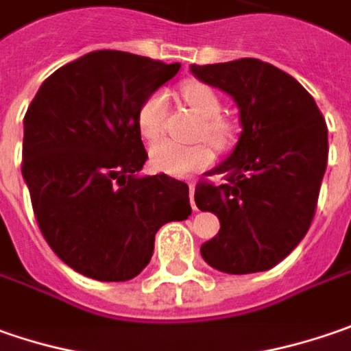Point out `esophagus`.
Returning <instances> with one entry per match:
<instances>
[{
  "label": "esophagus",
  "mask_w": 351,
  "mask_h": 351,
  "mask_svg": "<svg viewBox=\"0 0 351 351\" xmlns=\"http://www.w3.org/2000/svg\"><path fill=\"white\" fill-rule=\"evenodd\" d=\"M189 194H191V204H192V208H194V210H196V204H194V184H189Z\"/></svg>",
  "instance_id": "1"
}]
</instances>
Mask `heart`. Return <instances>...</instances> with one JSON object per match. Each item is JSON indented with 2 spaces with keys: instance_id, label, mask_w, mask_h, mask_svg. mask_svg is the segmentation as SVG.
Masks as SVG:
<instances>
[{
  "instance_id": "obj_1",
  "label": "heart",
  "mask_w": 351,
  "mask_h": 351,
  "mask_svg": "<svg viewBox=\"0 0 351 351\" xmlns=\"http://www.w3.org/2000/svg\"><path fill=\"white\" fill-rule=\"evenodd\" d=\"M182 98L196 114L200 115L206 139L216 147H228L234 139V123L221 117V99L214 88L202 82H191L182 88ZM167 115V96L155 92L137 110V130L143 139H157L162 131ZM214 160L212 149L204 143L182 145L176 141H159L151 147V165L167 175L189 176L200 169L208 167Z\"/></svg>"
}]
</instances>
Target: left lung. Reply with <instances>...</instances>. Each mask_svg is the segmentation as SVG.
<instances>
[{
	"label": "left lung",
	"instance_id": "obj_1",
	"mask_svg": "<svg viewBox=\"0 0 351 351\" xmlns=\"http://www.w3.org/2000/svg\"><path fill=\"white\" fill-rule=\"evenodd\" d=\"M208 86L232 96L241 133L230 157L200 182L194 202L220 220L202 243L210 267L230 275L267 271L306 236L328 162V128L314 98L281 69L257 58L192 64Z\"/></svg>",
	"mask_w": 351,
	"mask_h": 351
}]
</instances>
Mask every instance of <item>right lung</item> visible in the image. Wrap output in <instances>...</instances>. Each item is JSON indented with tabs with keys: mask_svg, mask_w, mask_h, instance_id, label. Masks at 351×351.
I'll return each mask as SVG.
<instances>
[{
	"mask_svg": "<svg viewBox=\"0 0 351 351\" xmlns=\"http://www.w3.org/2000/svg\"><path fill=\"white\" fill-rule=\"evenodd\" d=\"M180 64L94 51L53 72L23 119V178L38 228L70 269L96 281H130L153 257L155 234L191 216L189 186L141 176L143 99Z\"/></svg>",
	"mask_w": 351,
	"mask_h": 351,
	"instance_id": "right-lung-1",
	"label": "right lung"
}]
</instances>
